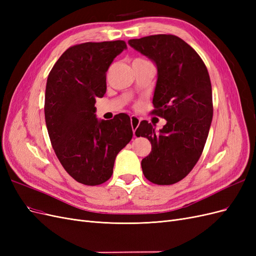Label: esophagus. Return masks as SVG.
Returning <instances> with one entry per match:
<instances>
[{
  "label": "esophagus",
  "mask_w": 256,
  "mask_h": 256,
  "mask_svg": "<svg viewBox=\"0 0 256 256\" xmlns=\"http://www.w3.org/2000/svg\"><path fill=\"white\" fill-rule=\"evenodd\" d=\"M140 118H136V116H134V115H132L130 118V122H131V127H132V131H134V134L136 136V128L138 127V125H140Z\"/></svg>",
  "instance_id": "obj_1"
}]
</instances>
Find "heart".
Segmentation results:
<instances>
[{
  "label": "heart",
  "instance_id": "heart-1",
  "mask_svg": "<svg viewBox=\"0 0 256 256\" xmlns=\"http://www.w3.org/2000/svg\"><path fill=\"white\" fill-rule=\"evenodd\" d=\"M138 60H141V58H138Z\"/></svg>",
  "mask_w": 256,
  "mask_h": 256
}]
</instances>
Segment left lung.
Wrapping results in <instances>:
<instances>
[{"mask_svg":"<svg viewBox=\"0 0 256 256\" xmlns=\"http://www.w3.org/2000/svg\"><path fill=\"white\" fill-rule=\"evenodd\" d=\"M128 44L157 66L152 114L166 120L157 134L142 120L136 136L147 138L152 152L142 162L144 176L173 184L187 176L203 152L212 120V90L203 60L175 35H152Z\"/></svg>","mask_w":256,"mask_h":256,"instance_id":"obj_1","label":"left lung"}]
</instances>
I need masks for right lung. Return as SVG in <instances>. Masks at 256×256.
Instances as JSON below:
<instances>
[{"instance_id": "right-lung-1", "label": "right lung", "mask_w": 256, "mask_h": 256, "mask_svg": "<svg viewBox=\"0 0 256 256\" xmlns=\"http://www.w3.org/2000/svg\"><path fill=\"white\" fill-rule=\"evenodd\" d=\"M126 48L124 40L72 46L48 76L44 118L50 141L65 171L83 184L109 180L116 156L134 136L127 114L110 120L95 114L96 98L106 90L108 69Z\"/></svg>"}]
</instances>
